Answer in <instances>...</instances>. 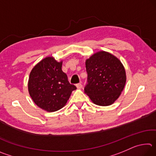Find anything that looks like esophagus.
Listing matches in <instances>:
<instances>
[{"label": "esophagus", "instance_id": "obj_1", "mask_svg": "<svg viewBox=\"0 0 156 156\" xmlns=\"http://www.w3.org/2000/svg\"><path fill=\"white\" fill-rule=\"evenodd\" d=\"M76 87H77L78 89H81L82 87H83V85H82L81 83H78L76 84Z\"/></svg>", "mask_w": 156, "mask_h": 156}]
</instances>
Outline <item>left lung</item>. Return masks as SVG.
Listing matches in <instances>:
<instances>
[{"mask_svg":"<svg viewBox=\"0 0 156 156\" xmlns=\"http://www.w3.org/2000/svg\"><path fill=\"white\" fill-rule=\"evenodd\" d=\"M87 83L84 93L94 104L109 106L118 98L125 87L126 72L120 60L101 51L86 60Z\"/></svg>","mask_w":156,"mask_h":156,"instance_id":"left-lung-1","label":"left lung"}]
</instances>
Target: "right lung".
Returning <instances> with one entry per match:
<instances>
[{"instance_id":"1","label":"right lung","mask_w":156,"mask_h":156,"mask_svg":"<svg viewBox=\"0 0 156 156\" xmlns=\"http://www.w3.org/2000/svg\"><path fill=\"white\" fill-rule=\"evenodd\" d=\"M62 62L47 57L34 66L30 72L28 90L37 106L54 112L65 106L76 87L69 83L62 71Z\"/></svg>"}]
</instances>
